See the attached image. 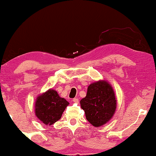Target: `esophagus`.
Wrapping results in <instances>:
<instances>
[{
    "label": "esophagus",
    "instance_id": "obj_1",
    "mask_svg": "<svg viewBox=\"0 0 156 156\" xmlns=\"http://www.w3.org/2000/svg\"><path fill=\"white\" fill-rule=\"evenodd\" d=\"M73 101L74 102V103H78V102H79V99H78V98H74Z\"/></svg>",
    "mask_w": 156,
    "mask_h": 156
}]
</instances>
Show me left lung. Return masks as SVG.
Listing matches in <instances>:
<instances>
[{"mask_svg": "<svg viewBox=\"0 0 156 156\" xmlns=\"http://www.w3.org/2000/svg\"><path fill=\"white\" fill-rule=\"evenodd\" d=\"M87 121L95 127L105 124L114 116L116 99L112 87L106 81H98L88 87L87 96L80 101Z\"/></svg>", "mask_w": 156, "mask_h": 156, "instance_id": "left-lung-1", "label": "left lung"}]
</instances>
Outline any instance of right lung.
I'll return each mask as SVG.
<instances>
[{
	"label": "right lung",
	"mask_w": 156,
	"mask_h": 156,
	"mask_svg": "<svg viewBox=\"0 0 156 156\" xmlns=\"http://www.w3.org/2000/svg\"><path fill=\"white\" fill-rule=\"evenodd\" d=\"M68 105L69 102L67 100L50 89L36 99L35 115L42 123L50 126L60 119Z\"/></svg>",
	"instance_id": "obj_1"
}]
</instances>
